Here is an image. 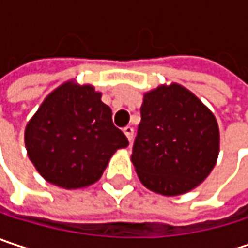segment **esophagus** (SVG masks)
<instances>
[{"mask_svg": "<svg viewBox=\"0 0 248 248\" xmlns=\"http://www.w3.org/2000/svg\"><path fill=\"white\" fill-rule=\"evenodd\" d=\"M124 133L126 135L127 140L132 142V139H133V127L132 126H126V127H124Z\"/></svg>", "mask_w": 248, "mask_h": 248, "instance_id": "obj_1", "label": "esophagus"}]
</instances>
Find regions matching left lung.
I'll return each mask as SVG.
<instances>
[{
	"instance_id": "left-lung-1",
	"label": "left lung",
	"mask_w": 248,
	"mask_h": 248,
	"mask_svg": "<svg viewBox=\"0 0 248 248\" xmlns=\"http://www.w3.org/2000/svg\"><path fill=\"white\" fill-rule=\"evenodd\" d=\"M218 152L216 116L194 93L172 83L143 94L130 159L148 189L173 197L197 188Z\"/></svg>"
}]
</instances>
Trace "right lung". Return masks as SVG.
<instances>
[{
	"label": "right lung",
	"instance_id": "right-lung-1",
	"mask_svg": "<svg viewBox=\"0 0 248 248\" xmlns=\"http://www.w3.org/2000/svg\"><path fill=\"white\" fill-rule=\"evenodd\" d=\"M100 97L90 84L66 81L27 124L28 158L47 182L66 189L89 186L102 176L112 155L129 145Z\"/></svg>",
	"mask_w": 248,
	"mask_h": 248
}]
</instances>
